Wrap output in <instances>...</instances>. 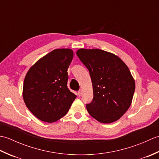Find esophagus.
<instances>
[{"mask_svg": "<svg viewBox=\"0 0 159 159\" xmlns=\"http://www.w3.org/2000/svg\"><path fill=\"white\" fill-rule=\"evenodd\" d=\"M82 93H83V91H82V89H80L79 92H78V94H79V96H80L82 95Z\"/></svg>", "mask_w": 159, "mask_h": 159, "instance_id": "obj_1", "label": "esophagus"}]
</instances>
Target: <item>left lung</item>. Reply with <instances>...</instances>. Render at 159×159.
<instances>
[{"instance_id":"8db88e82","label":"left lung","mask_w":159,"mask_h":159,"mask_svg":"<svg viewBox=\"0 0 159 159\" xmlns=\"http://www.w3.org/2000/svg\"><path fill=\"white\" fill-rule=\"evenodd\" d=\"M76 55L88 69L93 98L87 110L99 122L118 120L130 107L135 83L127 66L120 57L100 49L77 50Z\"/></svg>"}]
</instances>
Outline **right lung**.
Listing matches in <instances>:
<instances>
[{"mask_svg":"<svg viewBox=\"0 0 159 159\" xmlns=\"http://www.w3.org/2000/svg\"><path fill=\"white\" fill-rule=\"evenodd\" d=\"M72 50H52L39 59L26 74L22 96L26 106L39 120L55 122L65 116L76 96L67 88Z\"/></svg>","mask_w":159,"mask_h":159,"instance_id":"obj_1","label":"right lung"}]
</instances>
